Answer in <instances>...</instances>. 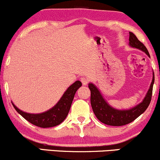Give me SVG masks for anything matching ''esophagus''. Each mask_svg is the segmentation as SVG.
<instances>
[{"label": "esophagus", "mask_w": 160, "mask_h": 160, "mask_svg": "<svg viewBox=\"0 0 160 160\" xmlns=\"http://www.w3.org/2000/svg\"><path fill=\"white\" fill-rule=\"evenodd\" d=\"M80 81L82 82V85L86 86V85H87V84H88V82H89V80H88V79L86 78H85V77H82V78H80Z\"/></svg>", "instance_id": "obj_1"}]
</instances>
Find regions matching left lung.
Listing matches in <instances>:
<instances>
[{"label":"left lung","instance_id":"1","mask_svg":"<svg viewBox=\"0 0 160 160\" xmlns=\"http://www.w3.org/2000/svg\"><path fill=\"white\" fill-rule=\"evenodd\" d=\"M129 46L133 48L141 49L150 57L146 47L141 41H139L137 37L132 32H129ZM153 83L154 73L153 74V80L150 84V89H148L146 96L142 102L131 109L122 111V110L115 109L110 106L102 97L98 88L90 82L89 83V88L91 92L90 101L92 111L98 120L108 126H120L130 123L141 114H142L149 106L151 101Z\"/></svg>","mask_w":160,"mask_h":160}]
</instances>
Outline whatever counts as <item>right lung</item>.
<instances>
[{"instance_id":"obj_1","label":"right lung","mask_w":160,"mask_h":160,"mask_svg":"<svg viewBox=\"0 0 160 160\" xmlns=\"http://www.w3.org/2000/svg\"><path fill=\"white\" fill-rule=\"evenodd\" d=\"M82 86L81 82L77 80L68 88L56 105L49 111L42 113H28L23 112L13 105L16 111L29 122L41 128L53 127L62 123L65 120L70 111L76 92Z\"/></svg>"}]
</instances>
